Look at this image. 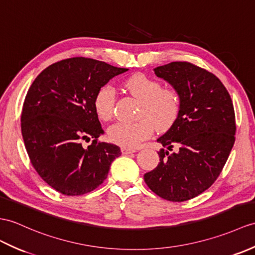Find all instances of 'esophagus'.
Listing matches in <instances>:
<instances>
[{
	"instance_id": "34e87169",
	"label": "esophagus",
	"mask_w": 255,
	"mask_h": 255,
	"mask_svg": "<svg viewBox=\"0 0 255 255\" xmlns=\"http://www.w3.org/2000/svg\"><path fill=\"white\" fill-rule=\"evenodd\" d=\"M135 149H130V147H122V153L123 154H131V153H134Z\"/></svg>"
}]
</instances>
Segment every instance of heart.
I'll list each match as a JSON object with an SVG mask.
<instances>
[{
  "label": "heart",
  "instance_id": "obj_1",
  "mask_svg": "<svg viewBox=\"0 0 255 255\" xmlns=\"http://www.w3.org/2000/svg\"><path fill=\"white\" fill-rule=\"evenodd\" d=\"M129 93L141 101L138 117L133 123H117L109 129V139L124 147H135L150 138L154 129L166 131L178 120L180 97L174 88L163 87L161 81L144 74H135L125 81ZM115 91L109 85L101 87L94 97V109L103 121L114 115Z\"/></svg>",
  "mask_w": 255,
  "mask_h": 255
}]
</instances>
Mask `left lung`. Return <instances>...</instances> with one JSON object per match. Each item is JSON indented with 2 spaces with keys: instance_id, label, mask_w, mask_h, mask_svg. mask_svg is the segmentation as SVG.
Segmentation results:
<instances>
[{
  "instance_id": "obj_1",
  "label": "left lung",
  "mask_w": 255,
  "mask_h": 255,
  "mask_svg": "<svg viewBox=\"0 0 255 255\" xmlns=\"http://www.w3.org/2000/svg\"><path fill=\"white\" fill-rule=\"evenodd\" d=\"M154 72L178 91L180 113L157 139L164 149L144 181L158 197L183 202L204 192L222 173L236 140L235 110L227 89L209 70L171 62Z\"/></svg>"
}]
</instances>
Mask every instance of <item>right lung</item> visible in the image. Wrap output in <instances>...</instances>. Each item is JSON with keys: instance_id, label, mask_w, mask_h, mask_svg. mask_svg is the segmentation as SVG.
Listing matches in <instances>:
<instances>
[{"instance_id": "obj_1", "label": "right lung", "mask_w": 255, "mask_h": 255, "mask_svg": "<svg viewBox=\"0 0 255 255\" xmlns=\"http://www.w3.org/2000/svg\"><path fill=\"white\" fill-rule=\"evenodd\" d=\"M87 57L50 65L29 88L23 101L21 134L31 165L47 185L65 195L93 191L122 154L100 141L103 128L94 97L113 77L127 72ZM93 142L88 147L82 141Z\"/></svg>"}]
</instances>
